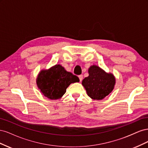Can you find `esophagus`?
Segmentation results:
<instances>
[{
	"mask_svg": "<svg viewBox=\"0 0 148 148\" xmlns=\"http://www.w3.org/2000/svg\"><path fill=\"white\" fill-rule=\"evenodd\" d=\"M78 78H79V81L82 82V79H83V75H79V76H78Z\"/></svg>",
	"mask_w": 148,
	"mask_h": 148,
	"instance_id": "esophagus-1",
	"label": "esophagus"
}]
</instances>
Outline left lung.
I'll list each match as a JSON object with an SVG mask.
<instances>
[{"mask_svg": "<svg viewBox=\"0 0 148 148\" xmlns=\"http://www.w3.org/2000/svg\"><path fill=\"white\" fill-rule=\"evenodd\" d=\"M88 73V77L82 81V85L92 99L102 100L113 91L115 78L112 73L106 72L96 65L89 67Z\"/></svg>", "mask_w": 148, "mask_h": 148, "instance_id": "left-lung-1", "label": "left lung"}]
</instances>
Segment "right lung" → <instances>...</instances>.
Listing matches in <instances>:
<instances>
[{"instance_id":"right-lung-1","label":"right lung","mask_w":148,"mask_h":148,"mask_svg":"<svg viewBox=\"0 0 148 148\" xmlns=\"http://www.w3.org/2000/svg\"><path fill=\"white\" fill-rule=\"evenodd\" d=\"M78 82L79 79L77 76L67 71L60 64L41 70L36 78V84L40 91L51 100L60 99L70 84Z\"/></svg>"}]
</instances>
